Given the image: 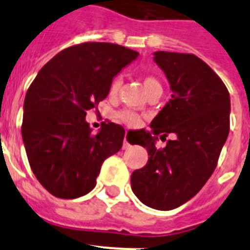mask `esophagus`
Listing matches in <instances>:
<instances>
[{"mask_svg": "<svg viewBox=\"0 0 250 250\" xmlns=\"http://www.w3.org/2000/svg\"><path fill=\"white\" fill-rule=\"evenodd\" d=\"M130 147V144L127 143L126 140V136H125V139H124V144H123V149H129Z\"/></svg>", "mask_w": 250, "mask_h": 250, "instance_id": "obj_1", "label": "esophagus"}]
</instances>
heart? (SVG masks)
Returning <instances> with one entry per match:
<instances>
[{
	"label": "heart",
	"instance_id": "1",
	"mask_svg": "<svg viewBox=\"0 0 250 250\" xmlns=\"http://www.w3.org/2000/svg\"><path fill=\"white\" fill-rule=\"evenodd\" d=\"M121 83H123V81H121L120 76L114 77V80H112L111 83H110V89H109L110 96L118 95L119 90H120L121 87ZM143 83H144V87L145 90H146L147 95L156 91V90H161L160 81H159L155 76H152V75H145L144 79H143ZM118 118L120 119L121 121H124L125 124H127L129 126H138L139 124H140V118H139V115L135 114V112L130 111V110H123V111H120L118 114Z\"/></svg>",
	"mask_w": 250,
	"mask_h": 250
}]
</instances>
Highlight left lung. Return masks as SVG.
<instances>
[{
    "mask_svg": "<svg viewBox=\"0 0 250 250\" xmlns=\"http://www.w3.org/2000/svg\"><path fill=\"white\" fill-rule=\"evenodd\" d=\"M155 62L171 87V99L141 130L136 144L146 147L149 160L131 174V189L141 203L171 210L191 199L215 170L230 127L227 86L209 65L193 54L156 51ZM176 138L156 148L159 135Z\"/></svg>",
    "mask_w": 250,
    "mask_h": 250,
    "instance_id": "left-lung-1",
    "label": "left lung"
}]
</instances>
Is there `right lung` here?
Here are the masks:
<instances>
[{
    "label": "right lung",
    "mask_w": 250,
    "mask_h": 250,
    "mask_svg": "<svg viewBox=\"0 0 250 250\" xmlns=\"http://www.w3.org/2000/svg\"><path fill=\"white\" fill-rule=\"evenodd\" d=\"M138 55L109 42L70 46L52 57L28 87L22 139L35 176L56 198L75 199L91 191L104 160L123 146V126L109 123L94 134L85 116Z\"/></svg>",
    "instance_id": "1"
}]
</instances>
